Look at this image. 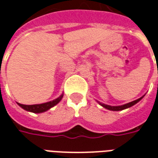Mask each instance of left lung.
<instances>
[{
  "label": "left lung",
  "instance_id": "8db88e82",
  "mask_svg": "<svg viewBox=\"0 0 158 158\" xmlns=\"http://www.w3.org/2000/svg\"><path fill=\"white\" fill-rule=\"evenodd\" d=\"M144 97V95L141 98H139L137 100H134V101H131V102L127 103V104H125L123 106H108V105H105V104H103V103H100L98 101V103L100 104V106H103L104 108L107 109V110H114V111H118V110H125V109L129 108V107H131L132 106L135 105L136 103H138L140 100L142 99Z\"/></svg>",
  "mask_w": 158,
  "mask_h": 158
}]
</instances>
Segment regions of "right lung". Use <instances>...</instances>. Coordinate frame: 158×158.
<instances>
[{"label":"right lung","instance_id":"right-lung-1","mask_svg":"<svg viewBox=\"0 0 158 158\" xmlns=\"http://www.w3.org/2000/svg\"><path fill=\"white\" fill-rule=\"evenodd\" d=\"M63 96H64V94H62L56 100H53L52 101H49V102L39 104V105H30V106H27V105H22L20 103H17V104H18V106H21L25 110L33 112V113H42V112L47 111L48 110H49L50 108H52L54 106H56L62 100Z\"/></svg>","mask_w":158,"mask_h":158}]
</instances>
